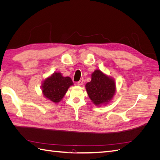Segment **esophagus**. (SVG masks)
Masks as SVG:
<instances>
[{
	"instance_id": "esophagus-1",
	"label": "esophagus",
	"mask_w": 160,
	"mask_h": 160,
	"mask_svg": "<svg viewBox=\"0 0 160 160\" xmlns=\"http://www.w3.org/2000/svg\"><path fill=\"white\" fill-rule=\"evenodd\" d=\"M83 82H84V79L82 78V79H81L80 80H79V81H78V83H77V84H78V85H82L83 84Z\"/></svg>"
}]
</instances>
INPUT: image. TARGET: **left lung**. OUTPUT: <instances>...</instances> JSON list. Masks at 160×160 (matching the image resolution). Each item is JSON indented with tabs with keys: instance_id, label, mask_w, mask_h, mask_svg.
<instances>
[{
	"instance_id": "1",
	"label": "left lung",
	"mask_w": 160,
	"mask_h": 160,
	"mask_svg": "<svg viewBox=\"0 0 160 160\" xmlns=\"http://www.w3.org/2000/svg\"><path fill=\"white\" fill-rule=\"evenodd\" d=\"M90 99L95 105L108 104L115 93V80L100 70L91 75V81L85 85Z\"/></svg>"
}]
</instances>
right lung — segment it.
Here are the masks:
<instances>
[{
	"label": "right lung",
	"mask_w": 160,
	"mask_h": 160,
	"mask_svg": "<svg viewBox=\"0 0 160 160\" xmlns=\"http://www.w3.org/2000/svg\"><path fill=\"white\" fill-rule=\"evenodd\" d=\"M72 85L73 83L69 77H63L61 72H55L43 81L41 88L45 98L57 103L60 102Z\"/></svg>",
	"instance_id": "add662e5"
}]
</instances>
